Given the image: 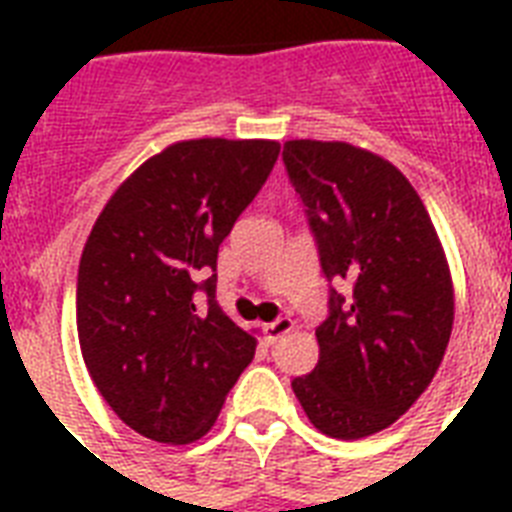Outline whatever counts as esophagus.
<instances>
[{
    "mask_svg": "<svg viewBox=\"0 0 512 512\" xmlns=\"http://www.w3.org/2000/svg\"><path fill=\"white\" fill-rule=\"evenodd\" d=\"M292 319H276L271 321V324H265V340L268 342H279L281 337L287 335V332H292Z\"/></svg>",
    "mask_w": 512,
    "mask_h": 512,
    "instance_id": "esophagus-1",
    "label": "esophagus"
}]
</instances>
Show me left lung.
I'll use <instances>...</instances> for the list:
<instances>
[{
  "mask_svg": "<svg viewBox=\"0 0 512 512\" xmlns=\"http://www.w3.org/2000/svg\"><path fill=\"white\" fill-rule=\"evenodd\" d=\"M281 159L329 281L319 364L292 390L321 433L372 436L422 396L444 358L454 321L444 249L412 183L380 156L289 140Z\"/></svg>",
  "mask_w": 512,
  "mask_h": 512,
  "instance_id": "obj_1",
  "label": "left lung"
}]
</instances>
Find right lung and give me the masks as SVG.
<instances>
[{"label": "right lung", "instance_id": "1", "mask_svg": "<svg viewBox=\"0 0 512 512\" xmlns=\"http://www.w3.org/2000/svg\"><path fill=\"white\" fill-rule=\"evenodd\" d=\"M276 140H183L111 196L84 244L76 329L84 364L124 425L191 444L255 358L217 305V249L279 159Z\"/></svg>", "mask_w": 512, "mask_h": 512}]
</instances>
